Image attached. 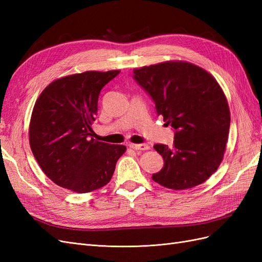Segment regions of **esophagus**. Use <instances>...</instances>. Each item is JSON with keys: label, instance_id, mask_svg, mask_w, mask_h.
<instances>
[{"label": "esophagus", "instance_id": "esophagus-1", "mask_svg": "<svg viewBox=\"0 0 262 262\" xmlns=\"http://www.w3.org/2000/svg\"><path fill=\"white\" fill-rule=\"evenodd\" d=\"M132 149H136V150H145V149H148L149 148V145L148 144H145V143H142V144H130L129 145Z\"/></svg>", "mask_w": 262, "mask_h": 262}]
</instances>
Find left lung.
Wrapping results in <instances>:
<instances>
[{
    "mask_svg": "<svg viewBox=\"0 0 262 262\" xmlns=\"http://www.w3.org/2000/svg\"><path fill=\"white\" fill-rule=\"evenodd\" d=\"M133 78L175 131L171 147L154 145L164 167L152 179L173 190L202 184L223 160L231 124L221 86L207 71L184 61L136 69Z\"/></svg>",
    "mask_w": 262,
    "mask_h": 262,
    "instance_id": "left-lung-1",
    "label": "left lung"
}]
</instances>
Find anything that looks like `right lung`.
Instances as JSON below:
<instances>
[{"instance_id": "1", "label": "right lung", "mask_w": 262, "mask_h": 262, "mask_svg": "<svg viewBox=\"0 0 262 262\" xmlns=\"http://www.w3.org/2000/svg\"><path fill=\"white\" fill-rule=\"evenodd\" d=\"M120 71L64 76L38 97L29 124V144L40 168L54 184L77 193L107 185L124 145L93 139L98 96Z\"/></svg>"}]
</instances>
